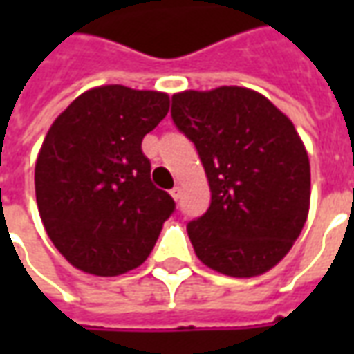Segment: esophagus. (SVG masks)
Wrapping results in <instances>:
<instances>
[{
    "instance_id": "esophagus-1",
    "label": "esophagus",
    "mask_w": 354,
    "mask_h": 354,
    "mask_svg": "<svg viewBox=\"0 0 354 354\" xmlns=\"http://www.w3.org/2000/svg\"><path fill=\"white\" fill-rule=\"evenodd\" d=\"M170 195H172V199L178 201L180 199V195H182V189L176 185V187H172V189H170Z\"/></svg>"
}]
</instances>
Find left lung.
<instances>
[{
    "label": "left lung",
    "instance_id": "obj_1",
    "mask_svg": "<svg viewBox=\"0 0 354 354\" xmlns=\"http://www.w3.org/2000/svg\"><path fill=\"white\" fill-rule=\"evenodd\" d=\"M170 115L197 147L212 195L187 223L197 258L239 279L269 271L309 212V157L292 121L245 87L178 93Z\"/></svg>",
    "mask_w": 354,
    "mask_h": 354
}]
</instances>
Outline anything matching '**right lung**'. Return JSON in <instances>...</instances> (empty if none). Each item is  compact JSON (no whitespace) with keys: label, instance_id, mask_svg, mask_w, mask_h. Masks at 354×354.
Segmentation results:
<instances>
[{"label":"right lung","instance_id":"obj_1","mask_svg":"<svg viewBox=\"0 0 354 354\" xmlns=\"http://www.w3.org/2000/svg\"><path fill=\"white\" fill-rule=\"evenodd\" d=\"M169 113V94L91 88L50 124L35 162L47 235L73 267L115 277L142 266L174 212L151 184L142 140Z\"/></svg>","mask_w":354,"mask_h":354}]
</instances>
